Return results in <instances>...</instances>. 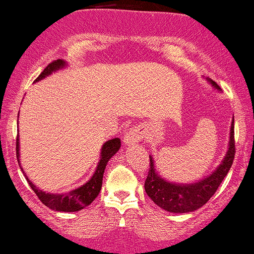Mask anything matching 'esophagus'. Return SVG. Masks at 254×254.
<instances>
[{"instance_id":"1","label":"esophagus","mask_w":254,"mask_h":254,"mask_svg":"<svg viewBox=\"0 0 254 254\" xmlns=\"http://www.w3.org/2000/svg\"><path fill=\"white\" fill-rule=\"evenodd\" d=\"M141 138H142V131L139 130V127H131V129L125 133L123 141L125 144L131 145V144L138 143V142L141 141Z\"/></svg>"}]
</instances>
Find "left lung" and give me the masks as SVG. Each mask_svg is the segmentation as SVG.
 I'll return each instance as SVG.
<instances>
[{"label":"left lung","mask_w":254,"mask_h":254,"mask_svg":"<svg viewBox=\"0 0 254 254\" xmlns=\"http://www.w3.org/2000/svg\"><path fill=\"white\" fill-rule=\"evenodd\" d=\"M215 88L220 90V86L212 80H208ZM235 155L234 141V118L230 127V137L228 150L224 156L222 164L215 170L210 176L193 184H176L170 183L156 173L154 168V160L149 156L150 168L145 179L144 189L147 194L156 205L170 212L185 214L202 208L217 191L224 177L227 176L233 165Z\"/></svg>","instance_id":"left-lung-1"}]
</instances>
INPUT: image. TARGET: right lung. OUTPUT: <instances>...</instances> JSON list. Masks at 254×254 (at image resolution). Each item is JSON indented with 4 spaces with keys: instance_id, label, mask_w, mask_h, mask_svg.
Instances as JSON below:
<instances>
[{
    "instance_id": "add662e5",
    "label": "right lung",
    "mask_w": 254,
    "mask_h": 254,
    "mask_svg": "<svg viewBox=\"0 0 254 254\" xmlns=\"http://www.w3.org/2000/svg\"><path fill=\"white\" fill-rule=\"evenodd\" d=\"M64 65H66V63L62 60L54 61V62L49 64L45 69H44L42 74L39 75L36 78L34 82L37 81L43 80L46 76L52 74L54 71L60 70L62 69ZM121 148V139L119 138H112L110 141H106L101 148V155L100 160H99L97 170H95L94 174H93L92 178L83 185H81L80 188L75 189V190H71L66 193L57 194V193H50V192H45L39 190L33 183L28 179L27 176L25 174L24 170L21 171L24 173V176L27 179L28 184H30L31 189L34 191V193L37 194L38 198L42 200L43 204H45L48 208L52 209V210L56 211H63V212H74V211H80L81 209L88 206L95 198L98 197L99 192L101 190V185H103V177L105 167H106L107 162L110 161V159L115 155L116 153ZM16 157L17 161H19L20 165V154H19V135L16 137Z\"/></svg>"
}]
</instances>
